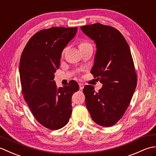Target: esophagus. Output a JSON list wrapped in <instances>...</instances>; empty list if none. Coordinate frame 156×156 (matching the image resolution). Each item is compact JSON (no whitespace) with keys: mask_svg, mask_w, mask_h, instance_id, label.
I'll return each instance as SVG.
<instances>
[{"mask_svg":"<svg viewBox=\"0 0 156 156\" xmlns=\"http://www.w3.org/2000/svg\"><path fill=\"white\" fill-rule=\"evenodd\" d=\"M79 87H80V90H82L84 89V84H83L82 83H79Z\"/></svg>","mask_w":156,"mask_h":156,"instance_id":"obj_1","label":"esophagus"}]
</instances>
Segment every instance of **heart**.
I'll use <instances>...</instances> for the list:
<instances>
[{
  "label": "heart",
  "mask_w": 156,
  "mask_h": 156,
  "mask_svg": "<svg viewBox=\"0 0 156 156\" xmlns=\"http://www.w3.org/2000/svg\"><path fill=\"white\" fill-rule=\"evenodd\" d=\"M88 45H90V44H89L87 42H82L80 44H79V48H82V47H84V46H87Z\"/></svg>",
  "instance_id": "obj_1"
}]
</instances>
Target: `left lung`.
<instances>
[{"instance_id":"left-lung-1","label":"left lung","mask_w":156,"mask_h":156,"mask_svg":"<svg viewBox=\"0 0 156 156\" xmlns=\"http://www.w3.org/2000/svg\"><path fill=\"white\" fill-rule=\"evenodd\" d=\"M80 29L97 44L91 73L103 84L98 92L85 86L86 105L96 123L111 127L125 114L137 86L130 48L121 32L111 26L98 23Z\"/></svg>"}]
</instances>
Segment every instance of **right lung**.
Returning a JSON list of instances; mask_svg holds the SVG:
<instances>
[{"label": "right lung", "mask_w": 156, "mask_h": 156, "mask_svg": "<svg viewBox=\"0 0 156 156\" xmlns=\"http://www.w3.org/2000/svg\"><path fill=\"white\" fill-rule=\"evenodd\" d=\"M77 27H51L36 33L23 49L19 73L25 101L41 125L51 130L68 123L72 114V97L79 90L77 82L58 87L54 74L63 49L74 38Z\"/></svg>", "instance_id": "add662e5"}]
</instances>
